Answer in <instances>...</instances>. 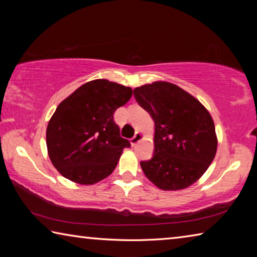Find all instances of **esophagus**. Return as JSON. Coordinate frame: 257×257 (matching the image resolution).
Returning a JSON list of instances; mask_svg holds the SVG:
<instances>
[{"label":"esophagus","instance_id":"esophagus-1","mask_svg":"<svg viewBox=\"0 0 257 257\" xmlns=\"http://www.w3.org/2000/svg\"><path fill=\"white\" fill-rule=\"evenodd\" d=\"M142 138H143V134L142 133H136V134H135V136L132 139H130V143H132L133 146H135L142 141Z\"/></svg>","mask_w":257,"mask_h":257}]
</instances>
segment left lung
<instances>
[{"mask_svg": "<svg viewBox=\"0 0 257 257\" xmlns=\"http://www.w3.org/2000/svg\"><path fill=\"white\" fill-rule=\"evenodd\" d=\"M154 120V155L142 161L147 179L162 190L185 189L201 178L214 159L217 138L205 106L179 86L154 81L134 89Z\"/></svg>", "mask_w": 257, "mask_h": 257, "instance_id": "left-lung-1", "label": "left lung"}]
</instances>
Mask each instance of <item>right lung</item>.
I'll list each match as a JSON object with an SVG mask.
<instances>
[{"label": "right lung", "mask_w": 257, "mask_h": 257, "mask_svg": "<svg viewBox=\"0 0 257 257\" xmlns=\"http://www.w3.org/2000/svg\"><path fill=\"white\" fill-rule=\"evenodd\" d=\"M132 95L130 87L95 79L59 104L47 124L46 146L52 164L64 178L94 185L111 175L123 149L130 147L113 114Z\"/></svg>", "instance_id": "1"}]
</instances>
